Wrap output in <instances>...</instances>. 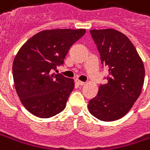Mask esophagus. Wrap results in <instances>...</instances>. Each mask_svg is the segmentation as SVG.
I'll return each instance as SVG.
<instances>
[{
    "mask_svg": "<svg viewBox=\"0 0 150 150\" xmlns=\"http://www.w3.org/2000/svg\"><path fill=\"white\" fill-rule=\"evenodd\" d=\"M76 83H77L78 85H79V86H83V85L85 84V82H83V81H81V80H79V79H76Z\"/></svg>",
    "mask_w": 150,
    "mask_h": 150,
    "instance_id": "obj_1",
    "label": "esophagus"
}]
</instances>
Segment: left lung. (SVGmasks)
Here are the masks:
<instances>
[{
	"label": "left lung",
	"instance_id": "8db88e82",
	"mask_svg": "<svg viewBox=\"0 0 150 150\" xmlns=\"http://www.w3.org/2000/svg\"><path fill=\"white\" fill-rule=\"evenodd\" d=\"M101 55L108 68L107 81L99 86L96 97L88 103L89 112L102 121L123 117L134 106L142 90L145 69L131 40L115 29L91 30Z\"/></svg>",
	"mask_w": 150,
	"mask_h": 150
}]
</instances>
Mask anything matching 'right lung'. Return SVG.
<instances>
[{"label": "right lung", "mask_w": 150, "mask_h": 150, "mask_svg": "<svg viewBox=\"0 0 150 150\" xmlns=\"http://www.w3.org/2000/svg\"><path fill=\"white\" fill-rule=\"evenodd\" d=\"M85 29H52L31 37L16 54L12 71L16 93L25 108L40 118L63 111L74 80L53 73Z\"/></svg>", "instance_id": "1"}]
</instances>
